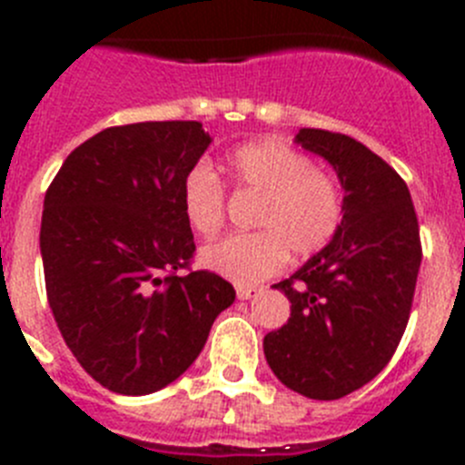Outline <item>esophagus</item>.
<instances>
[{"label": "esophagus", "instance_id": "obj_1", "mask_svg": "<svg viewBox=\"0 0 465 465\" xmlns=\"http://www.w3.org/2000/svg\"><path fill=\"white\" fill-rule=\"evenodd\" d=\"M258 293H261V289H256V286H237V298L240 300H252Z\"/></svg>", "mask_w": 465, "mask_h": 465}]
</instances>
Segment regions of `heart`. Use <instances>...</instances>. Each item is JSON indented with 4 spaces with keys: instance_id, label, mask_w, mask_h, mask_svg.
I'll return each mask as SVG.
<instances>
[{
    "instance_id": "obj_1",
    "label": "heart",
    "mask_w": 465,
    "mask_h": 465,
    "mask_svg": "<svg viewBox=\"0 0 465 465\" xmlns=\"http://www.w3.org/2000/svg\"><path fill=\"white\" fill-rule=\"evenodd\" d=\"M228 183L240 195H258L256 232L230 235L203 249V265L249 286L272 277L286 256H314L331 244L342 223V193L312 158L274 139L249 142L223 160ZM182 207L197 235L212 237L225 219V186L204 163L183 179Z\"/></svg>"
}]
</instances>
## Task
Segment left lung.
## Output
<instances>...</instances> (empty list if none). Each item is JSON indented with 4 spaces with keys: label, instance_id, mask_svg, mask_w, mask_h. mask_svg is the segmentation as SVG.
I'll return each instance as SVG.
<instances>
[{
    "label": "left lung",
    "instance_id": "1",
    "mask_svg": "<svg viewBox=\"0 0 465 465\" xmlns=\"http://www.w3.org/2000/svg\"><path fill=\"white\" fill-rule=\"evenodd\" d=\"M302 149L328 160L344 188L338 235L289 279L274 283L291 316L262 340L282 384L338 401L380 375L412 310L421 242L408 183L356 139L302 127Z\"/></svg>",
    "mask_w": 465,
    "mask_h": 465
}]
</instances>
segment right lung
Here are the masks:
<instances>
[{
  "label": "right lung",
  "mask_w": 465,
  "mask_h": 465,
  "mask_svg": "<svg viewBox=\"0 0 465 465\" xmlns=\"http://www.w3.org/2000/svg\"><path fill=\"white\" fill-rule=\"evenodd\" d=\"M209 143L197 121L106 127L67 155L44 197L48 305L81 368L114 393L146 396L182 377L235 302L223 277L188 270L182 186Z\"/></svg>",
  "instance_id": "add662e5"
}]
</instances>
